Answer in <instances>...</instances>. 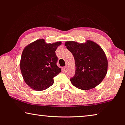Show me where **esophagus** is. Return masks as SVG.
Returning a JSON list of instances; mask_svg holds the SVG:
<instances>
[{
    "label": "esophagus",
    "mask_w": 125,
    "mask_h": 125,
    "mask_svg": "<svg viewBox=\"0 0 125 125\" xmlns=\"http://www.w3.org/2000/svg\"><path fill=\"white\" fill-rule=\"evenodd\" d=\"M67 68H68V66H67H67H65L63 68V70H64V71H66L67 70Z\"/></svg>",
    "instance_id": "34e87169"
}]
</instances>
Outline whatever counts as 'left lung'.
Masks as SVG:
<instances>
[{
	"label": "left lung",
	"mask_w": 125,
	"mask_h": 125,
	"mask_svg": "<svg viewBox=\"0 0 125 125\" xmlns=\"http://www.w3.org/2000/svg\"><path fill=\"white\" fill-rule=\"evenodd\" d=\"M64 45L73 55L75 62V74L70 79L72 84L83 90H90L100 84L108 70L107 58L103 49L89 40L84 43L68 41Z\"/></svg>",
	"instance_id": "left-lung-1"
}]
</instances>
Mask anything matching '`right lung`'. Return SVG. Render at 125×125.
<instances>
[{"instance_id":"1","label":"right lung","mask_w":125,"mask_h":125,"mask_svg":"<svg viewBox=\"0 0 125 125\" xmlns=\"http://www.w3.org/2000/svg\"><path fill=\"white\" fill-rule=\"evenodd\" d=\"M61 42L46 43L44 39L31 42L22 52L20 69L26 83L33 90L42 91L51 86L53 78L61 72L57 66L55 51Z\"/></svg>"}]
</instances>
